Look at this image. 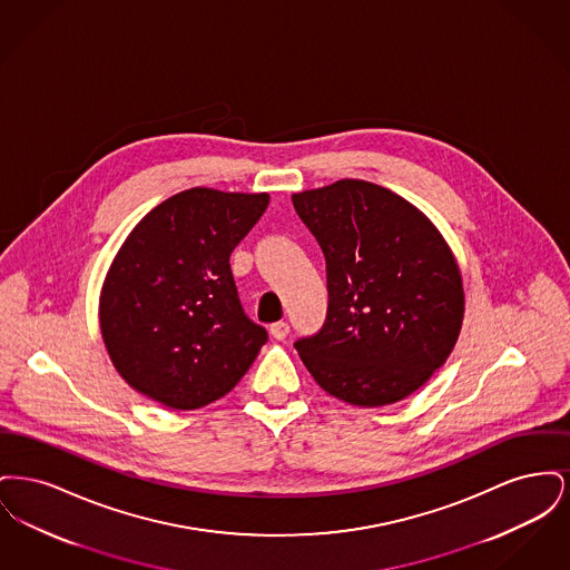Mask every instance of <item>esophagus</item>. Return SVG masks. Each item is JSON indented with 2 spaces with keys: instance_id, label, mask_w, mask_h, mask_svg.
Wrapping results in <instances>:
<instances>
[{
  "instance_id": "obj_1",
  "label": "esophagus",
  "mask_w": 570,
  "mask_h": 570,
  "mask_svg": "<svg viewBox=\"0 0 570 570\" xmlns=\"http://www.w3.org/2000/svg\"><path fill=\"white\" fill-rule=\"evenodd\" d=\"M269 333H272L273 340H286V335L291 333V326L286 323H273L269 326Z\"/></svg>"
}]
</instances>
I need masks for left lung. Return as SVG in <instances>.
I'll return each mask as SVG.
<instances>
[{"instance_id": "left-lung-1", "label": "left lung", "mask_w": 570, "mask_h": 570, "mask_svg": "<svg viewBox=\"0 0 570 570\" xmlns=\"http://www.w3.org/2000/svg\"><path fill=\"white\" fill-rule=\"evenodd\" d=\"M326 261L323 328L295 342L307 372L353 406L395 404L444 365L460 337L458 261L430 217L361 179L293 194Z\"/></svg>"}]
</instances>
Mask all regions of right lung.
<instances>
[{"label": "right lung", "instance_id": "obj_1", "mask_svg": "<svg viewBox=\"0 0 570 570\" xmlns=\"http://www.w3.org/2000/svg\"><path fill=\"white\" fill-rule=\"evenodd\" d=\"M269 194L191 188L142 217L100 295V331L119 376L173 410L224 397L267 342L245 316L230 254Z\"/></svg>", "mask_w": 570, "mask_h": 570}]
</instances>
